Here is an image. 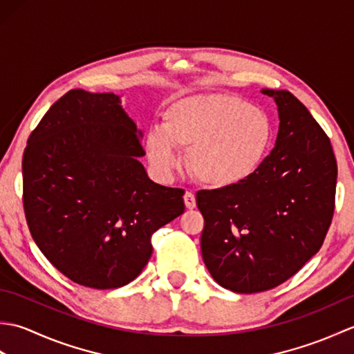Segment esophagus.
<instances>
[{
    "label": "esophagus",
    "instance_id": "1",
    "mask_svg": "<svg viewBox=\"0 0 354 354\" xmlns=\"http://www.w3.org/2000/svg\"><path fill=\"white\" fill-rule=\"evenodd\" d=\"M184 202H185V207L189 209H193L196 207V198H194V194L192 192H187L184 194Z\"/></svg>",
    "mask_w": 354,
    "mask_h": 354
}]
</instances>
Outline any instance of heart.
<instances>
[{
    "label": "heart",
    "instance_id": "obj_1",
    "mask_svg": "<svg viewBox=\"0 0 354 354\" xmlns=\"http://www.w3.org/2000/svg\"><path fill=\"white\" fill-rule=\"evenodd\" d=\"M274 123L265 109L231 94H199L171 103L162 129L147 133L146 149L158 175L169 178L181 167L178 147L202 184L228 189L259 171L272 147Z\"/></svg>",
    "mask_w": 354,
    "mask_h": 354
}]
</instances>
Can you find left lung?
Here are the masks:
<instances>
[{
    "label": "left lung",
    "instance_id": "left-lung-1",
    "mask_svg": "<svg viewBox=\"0 0 354 354\" xmlns=\"http://www.w3.org/2000/svg\"><path fill=\"white\" fill-rule=\"evenodd\" d=\"M261 93L280 117L272 152L248 181L196 193L202 259L237 293L274 289L295 275L324 243L335 212L337 164L327 133L289 91Z\"/></svg>",
    "mask_w": 354,
    "mask_h": 354
}]
</instances>
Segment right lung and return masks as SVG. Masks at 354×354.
I'll return each mask as SVG.
<instances>
[{
    "instance_id": "1",
    "label": "right lung",
    "mask_w": 354,
    "mask_h": 354,
    "mask_svg": "<svg viewBox=\"0 0 354 354\" xmlns=\"http://www.w3.org/2000/svg\"><path fill=\"white\" fill-rule=\"evenodd\" d=\"M141 132L114 93L71 89L22 156V202L37 248L71 281L115 289L140 275L152 234L184 213V190L150 181Z\"/></svg>"
}]
</instances>
